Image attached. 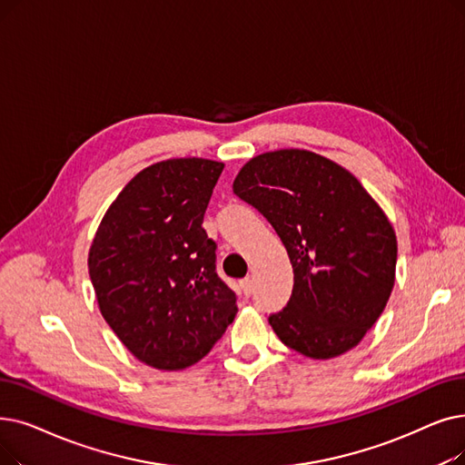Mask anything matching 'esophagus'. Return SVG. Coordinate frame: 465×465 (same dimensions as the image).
I'll use <instances>...</instances> for the list:
<instances>
[{"instance_id": "esophagus-1", "label": "esophagus", "mask_w": 465, "mask_h": 465, "mask_svg": "<svg viewBox=\"0 0 465 465\" xmlns=\"http://www.w3.org/2000/svg\"><path fill=\"white\" fill-rule=\"evenodd\" d=\"M241 289H243L245 296H251L254 292V281H252V277H245L243 281H241Z\"/></svg>"}]
</instances>
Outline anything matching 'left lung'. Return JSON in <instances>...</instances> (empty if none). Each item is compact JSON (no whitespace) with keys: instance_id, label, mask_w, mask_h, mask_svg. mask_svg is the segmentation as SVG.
I'll use <instances>...</instances> for the list:
<instances>
[{"instance_id":"8db88e82","label":"left lung","mask_w":465,"mask_h":465,"mask_svg":"<svg viewBox=\"0 0 465 465\" xmlns=\"http://www.w3.org/2000/svg\"><path fill=\"white\" fill-rule=\"evenodd\" d=\"M233 193L270 222L291 258L292 294L268 317L279 340L312 359L355 348L395 282L397 239L376 201L344 167L306 150L251 159Z\"/></svg>"}]
</instances>
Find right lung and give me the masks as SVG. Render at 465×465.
<instances>
[{
    "label": "right lung",
    "mask_w": 465,
    "mask_h": 465,
    "mask_svg": "<svg viewBox=\"0 0 465 465\" xmlns=\"http://www.w3.org/2000/svg\"><path fill=\"white\" fill-rule=\"evenodd\" d=\"M224 163L167 159L140 171L104 214L89 251L98 308L125 348L161 371L203 359L237 313L201 228Z\"/></svg>",
    "instance_id": "obj_1"
}]
</instances>
